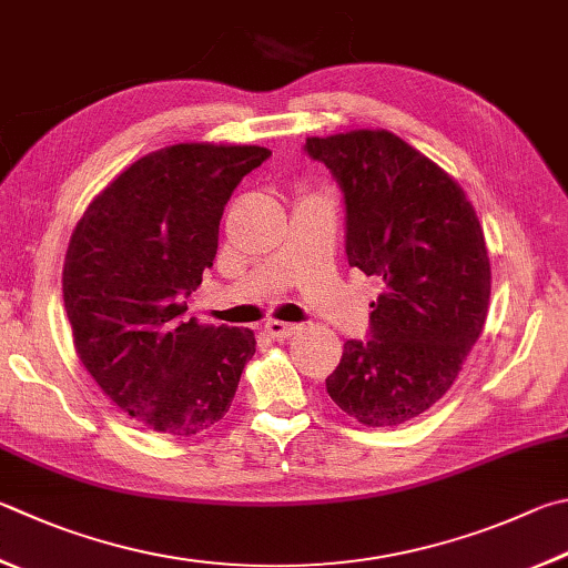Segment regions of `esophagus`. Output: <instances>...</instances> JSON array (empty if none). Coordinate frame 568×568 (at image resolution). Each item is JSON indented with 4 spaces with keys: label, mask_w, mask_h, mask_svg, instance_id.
<instances>
[{
    "label": "esophagus",
    "mask_w": 568,
    "mask_h": 568,
    "mask_svg": "<svg viewBox=\"0 0 568 568\" xmlns=\"http://www.w3.org/2000/svg\"><path fill=\"white\" fill-rule=\"evenodd\" d=\"M297 329H301V325L295 323H283V320H271V323H265V333L271 335L273 339H285L295 335Z\"/></svg>",
    "instance_id": "esophagus-1"
}]
</instances>
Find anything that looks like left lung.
Returning a JSON list of instances; mask_svg holds the SVG:
<instances>
[{"label":"left lung","instance_id":"1","mask_svg":"<svg viewBox=\"0 0 568 568\" xmlns=\"http://www.w3.org/2000/svg\"><path fill=\"white\" fill-rule=\"evenodd\" d=\"M343 191L347 263L383 281L365 339H347L327 395L367 427H397L455 383L487 320L477 213L437 163L389 131L307 139Z\"/></svg>","mask_w":568,"mask_h":568}]
</instances>
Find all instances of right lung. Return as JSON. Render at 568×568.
<instances>
[{"label":"right lung","instance_id":"add662e5","mask_svg":"<svg viewBox=\"0 0 568 568\" xmlns=\"http://www.w3.org/2000/svg\"><path fill=\"white\" fill-rule=\"evenodd\" d=\"M263 146L176 143L121 173L71 235L64 305L81 363L133 419L191 437L229 412L255 355L248 327L181 317L213 267L235 185Z\"/></svg>","mask_w":568,"mask_h":568}]
</instances>
